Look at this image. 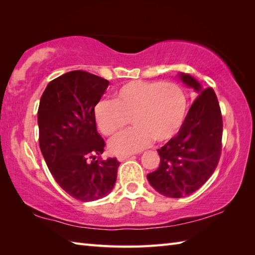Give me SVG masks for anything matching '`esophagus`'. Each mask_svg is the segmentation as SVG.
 I'll return each mask as SVG.
<instances>
[{
	"instance_id": "esophagus-1",
	"label": "esophagus",
	"mask_w": 255,
	"mask_h": 255,
	"mask_svg": "<svg viewBox=\"0 0 255 255\" xmlns=\"http://www.w3.org/2000/svg\"><path fill=\"white\" fill-rule=\"evenodd\" d=\"M131 156V154H126V155H118L117 156V160L119 161V162H123V161H125V160H127V159H129Z\"/></svg>"
}]
</instances>
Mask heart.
Listing matches in <instances>:
<instances>
[{
	"mask_svg": "<svg viewBox=\"0 0 255 255\" xmlns=\"http://www.w3.org/2000/svg\"><path fill=\"white\" fill-rule=\"evenodd\" d=\"M187 100L180 85L160 81H132L114 94V102L102 100L94 116L100 130L107 137L124 131L130 119L133 128L108 144L115 154H130L151 142L169 141L185 121Z\"/></svg>",
	"mask_w": 255,
	"mask_h": 255,
	"instance_id": "b5f03b06",
	"label": "heart"
}]
</instances>
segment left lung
<instances>
[{
	"label": "left lung",
	"mask_w": 255,
	"mask_h": 255,
	"mask_svg": "<svg viewBox=\"0 0 255 255\" xmlns=\"http://www.w3.org/2000/svg\"><path fill=\"white\" fill-rule=\"evenodd\" d=\"M177 78L197 94L175 137L158 150L160 165L147 175L150 185L171 198L188 196L213 174L221 153L223 117L214 90L192 75Z\"/></svg>",
	"instance_id": "left-lung-1"
}]
</instances>
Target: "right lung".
Instances as JSON below:
<instances>
[{"label": "right lung", "mask_w": 255, "mask_h": 255, "mask_svg": "<svg viewBox=\"0 0 255 255\" xmlns=\"http://www.w3.org/2000/svg\"><path fill=\"white\" fill-rule=\"evenodd\" d=\"M110 82L89 72H67L52 80L38 108L39 147L56 182L81 202L105 197L115 185L119 162L104 160L94 108Z\"/></svg>", "instance_id": "add662e5"}]
</instances>
